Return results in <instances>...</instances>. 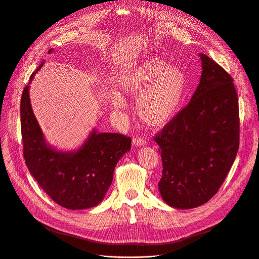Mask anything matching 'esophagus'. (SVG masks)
Here are the masks:
<instances>
[{"label":"esophagus","mask_w":259,"mask_h":259,"mask_svg":"<svg viewBox=\"0 0 259 259\" xmlns=\"http://www.w3.org/2000/svg\"><path fill=\"white\" fill-rule=\"evenodd\" d=\"M133 145H135V146H142V145H144L145 144V140L142 138V137H138V136H136V137H134L133 138Z\"/></svg>","instance_id":"obj_1"}]
</instances>
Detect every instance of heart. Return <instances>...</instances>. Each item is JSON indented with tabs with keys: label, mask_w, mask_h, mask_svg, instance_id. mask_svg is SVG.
<instances>
[{
	"label": "heart",
	"mask_w": 259,
	"mask_h": 259,
	"mask_svg": "<svg viewBox=\"0 0 259 259\" xmlns=\"http://www.w3.org/2000/svg\"><path fill=\"white\" fill-rule=\"evenodd\" d=\"M123 95L137 97L136 112L147 125L161 127L170 122L179 110L186 78L182 70L157 57H149L126 70L118 79ZM110 103L125 107V99L116 91L110 93Z\"/></svg>",
	"instance_id": "1"
}]
</instances>
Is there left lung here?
Masks as SVG:
<instances>
[{
	"instance_id": "left-lung-1",
	"label": "left lung",
	"mask_w": 259,
	"mask_h": 259,
	"mask_svg": "<svg viewBox=\"0 0 259 259\" xmlns=\"http://www.w3.org/2000/svg\"><path fill=\"white\" fill-rule=\"evenodd\" d=\"M199 55L202 75L191 101L154 137L163 164L159 191L176 209L207 203L225 181L239 150L234 80L206 54Z\"/></svg>"
}]
</instances>
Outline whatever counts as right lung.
Wrapping results in <instances>:
<instances>
[{"label":"right lung","instance_id":"1","mask_svg":"<svg viewBox=\"0 0 259 259\" xmlns=\"http://www.w3.org/2000/svg\"><path fill=\"white\" fill-rule=\"evenodd\" d=\"M43 64L32 72L29 83ZM28 90L29 84L22 92L20 118L23 156L30 174L61 207L80 210L98 205L112 184L117 163L131 149V138L93 129L77 151H57L47 143L33 115Z\"/></svg>","mask_w":259,"mask_h":259}]
</instances>
